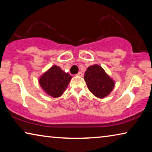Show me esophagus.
<instances>
[{"mask_svg":"<svg viewBox=\"0 0 152 152\" xmlns=\"http://www.w3.org/2000/svg\"><path fill=\"white\" fill-rule=\"evenodd\" d=\"M76 76H80V77H82V76H83V73L81 72H79L76 74Z\"/></svg>","mask_w":152,"mask_h":152,"instance_id":"obj_1","label":"esophagus"}]
</instances>
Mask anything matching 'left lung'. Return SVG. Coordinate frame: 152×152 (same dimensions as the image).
I'll list each match as a JSON object with an SVG mask.
<instances>
[{"instance_id": "obj_1", "label": "left lung", "mask_w": 152, "mask_h": 152, "mask_svg": "<svg viewBox=\"0 0 152 152\" xmlns=\"http://www.w3.org/2000/svg\"><path fill=\"white\" fill-rule=\"evenodd\" d=\"M84 80L88 88L95 96L102 99L110 94L115 86V82L97 64L89 66L84 74Z\"/></svg>"}]
</instances>
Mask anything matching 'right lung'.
Segmentation results:
<instances>
[{
  "mask_svg": "<svg viewBox=\"0 0 152 152\" xmlns=\"http://www.w3.org/2000/svg\"><path fill=\"white\" fill-rule=\"evenodd\" d=\"M72 78L59 66H53L40 77L39 84L48 95L57 98L65 91Z\"/></svg>",
  "mask_w": 152,
  "mask_h": 152,
  "instance_id": "right-lung-1",
  "label": "right lung"
}]
</instances>
